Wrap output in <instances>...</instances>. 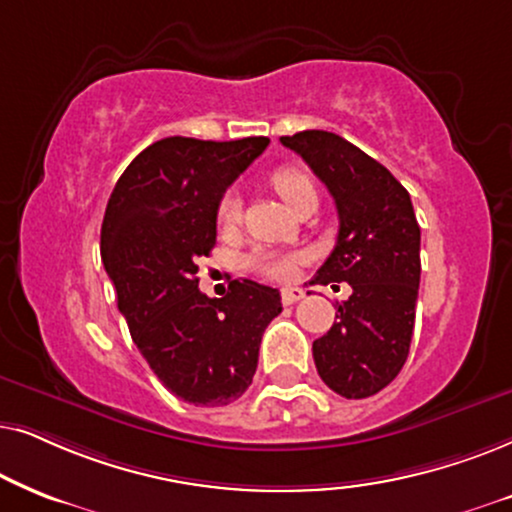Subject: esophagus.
I'll list each match as a JSON object with an SVG mask.
<instances>
[{
    "mask_svg": "<svg viewBox=\"0 0 512 512\" xmlns=\"http://www.w3.org/2000/svg\"><path fill=\"white\" fill-rule=\"evenodd\" d=\"M302 297H304V290H302V288H285V290L281 292V302H283L285 306L297 304Z\"/></svg>",
    "mask_w": 512,
    "mask_h": 512,
    "instance_id": "34e87169",
    "label": "esophagus"
}]
</instances>
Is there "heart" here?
<instances>
[{"label":"heart","mask_w":512,"mask_h":512,"mask_svg":"<svg viewBox=\"0 0 512 512\" xmlns=\"http://www.w3.org/2000/svg\"><path fill=\"white\" fill-rule=\"evenodd\" d=\"M271 187L276 189L278 196L288 203L290 208H295L304 196H316V185L309 177V173H304L302 168L297 166H283L271 173ZM217 222L220 227L231 229L241 222V201H238L236 194H224L220 201V208H217ZM248 267L260 274L269 281H292L297 271V257L292 255H255L248 262Z\"/></svg>","instance_id":"1"}]
</instances>
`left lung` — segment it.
Masks as SVG:
<instances>
[{"instance_id":"obj_1","label":"left lung","mask_w":512,"mask_h":512,"mask_svg":"<svg viewBox=\"0 0 512 512\" xmlns=\"http://www.w3.org/2000/svg\"><path fill=\"white\" fill-rule=\"evenodd\" d=\"M281 142L309 163L337 206V245L316 283L353 290L337 304L327 335L313 342V363L342 398H370L398 377L410 353L421 278V229L410 194L335 133L302 131Z\"/></svg>"}]
</instances>
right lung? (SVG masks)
Here are the masks:
<instances>
[{
	"instance_id": "right-lung-1",
	"label": "right lung",
	"mask_w": 512,
	"mask_h": 512,
	"mask_svg": "<svg viewBox=\"0 0 512 512\" xmlns=\"http://www.w3.org/2000/svg\"><path fill=\"white\" fill-rule=\"evenodd\" d=\"M269 138H163L114 185L100 255L142 358L185 403L217 407L252 384L267 325L283 311L276 288L234 281L222 299L199 290V262L215 248L224 192Z\"/></svg>"
}]
</instances>
